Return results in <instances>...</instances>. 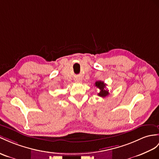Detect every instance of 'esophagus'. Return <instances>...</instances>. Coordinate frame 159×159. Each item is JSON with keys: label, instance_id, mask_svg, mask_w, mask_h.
<instances>
[{"label": "esophagus", "instance_id": "esophagus-1", "mask_svg": "<svg viewBox=\"0 0 159 159\" xmlns=\"http://www.w3.org/2000/svg\"><path fill=\"white\" fill-rule=\"evenodd\" d=\"M77 82H80V80H76Z\"/></svg>", "mask_w": 159, "mask_h": 159}]
</instances>
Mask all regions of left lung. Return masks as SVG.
I'll use <instances>...</instances> for the list:
<instances>
[{
    "label": "left lung",
    "instance_id": "left-lung-1",
    "mask_svg": "<svg viewBox=\"0 0 159 159\" xmlns=\"http://www.w3.org/2000/svg\"><path fill=\"white\" fill-rule=\"evenodd\" d=\"M95 86L100 89V92L98 95L100 97H106L109 94V92L107 90L106 88V84H104V82L102 81H97L95 83Z\"/></svg>",
    "mask_w": 159,
    "mask_h": 159
}]
</instances>
